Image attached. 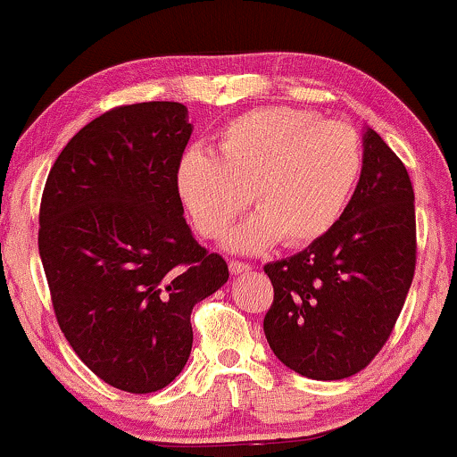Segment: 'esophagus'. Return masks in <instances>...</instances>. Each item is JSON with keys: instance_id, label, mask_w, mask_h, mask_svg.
<instances>
[{"instance_id": "obj_1", "label": "esophagus", "mask_w": 457, "mask_h": 457, "mask_svg": "<svg viewBox=\"0 0 457 457\" xmlns=\"http://www.w3.org/2000/svg\"><path fill=\"white\" fill-rule=\"evenodd\" d=\"M228 268H230V272H233V274H241V272L252 270V264H247V262L233 260V262H228Z\"/></svg>"}]
</instances>
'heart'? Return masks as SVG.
I'll return each instance as SVG.
<instances>
[{
    "mask_svg": "<svg viewBox=\"0 0 457 457\" xmlns=\"http://www.w3.org/2000/svg\"><path fill=\"white\" fill-rule=\"evenodd\" d=\"M361 162V143L352 127L268 105L222 124L216 154L199 147L185 152L177 191L205 239L224 237L252 202L258 214L230 233V247L260 252L278 239L299 247L320 239L339 220Z\"/></svg>",
    "mask_w": 457,
    "mask_h": 457,
    "instance_id": "heart-1",
    "label": "heart"
}]
</instances>
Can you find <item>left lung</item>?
<instances>
[{"mask_svg":"<svg viewBox=\"0 0 457 457\" xmlns=\"http://www.w3.org/2000/svg\"><path fill=\"white\" fill-rule=\"evenodd\" d=\"M414 268L410 174L366 129L358 187L339 220L303 252L264 266L274 287L264 318L268 345L302 377H353L389 339Z\"/></svg>","mask_w":457,"mask_h":457,"instance_id":"obj_1","label":"left lung"}]
</instances>
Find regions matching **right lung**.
I'll return each mask as SVG.
<instances>
[{
  "label": "right lung",
  "instance_id": "right-lung-1",
  "mask_svg": "<svg viewBox=\"0 0 457 457\" xmlns=\"http://www.w3.org/2000/svg\"><path fill=\"white\" fill-rule=\"evenodd\" d=\"M191 130L183 104L118 105L68 141L43 189L39 255L62 333L127 393L179 377L193 305L228 280L222 255L193 239L177 191Z\"/></svg>",
  "mask_w": 457,
  "mask_h": 457
}]
</instances>
